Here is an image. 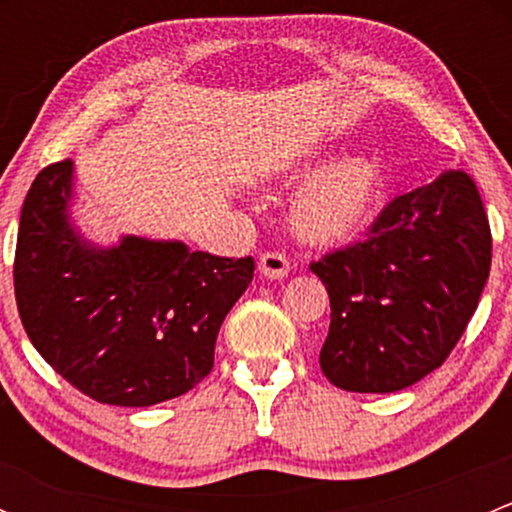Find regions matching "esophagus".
Wrapping results in <instances>:
<instances>
[{
	"label": "esophagus",
	"mask_w": 512,
	"mask_h": 512,
	"mask_svg": "<svg viewBox=\"0 0 512 512\" xmlns=\"http://www.w3.org/2000/svg\"><path fill=\"white\" fill-rule=\"evenodd\" d=\"M257 267H260V275L267 277V280H285L289 272V260L280 252H265V255H260Z\"/></svg>",
	"instance_id": "obj_1"
}]
</instances>
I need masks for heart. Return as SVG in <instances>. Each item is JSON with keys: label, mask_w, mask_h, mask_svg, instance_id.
Here are the masks:
<instances>
[{"label": "heart", "mask_w": 512, "mask_h": 512, "mask_svg": "<svg viewBox=\"0 0 512 512\" xmlns=\"http://www.w3.org/2000/svg\"><path fill=\"white\" fill-rule=\"evenodd\" d=\"M386 195L379 158L347 153L314 170L292 195L287 225L309 247H342L364 235Z\"/></svg>", "instance_id": "obj_1"}]
</instances>
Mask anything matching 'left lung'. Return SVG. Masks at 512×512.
<instances>
[{"instance_id": "1", "label": "left lung", "mask_w": 512, "mask_h": 512, "mask_svg": "<svg viewBox=\"0 0 512 512\" xmlns=\"http://www.w3.org/2000/svg\"><path fill=\"white\" fill-rule=\"evenodd\" d=\"M332 304L324 376L359 394H391L446 361L490 272V227L476 183L443 170L391 200L364 242L312 265Z\"/></svg>"}]
</instances>
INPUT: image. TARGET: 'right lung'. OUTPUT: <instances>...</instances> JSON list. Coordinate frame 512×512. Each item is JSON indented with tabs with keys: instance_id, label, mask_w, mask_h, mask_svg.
<instances>
[{
	"instance_id": "1",
	"label": "right lung",
	"mask_w": 512,
	"mask_h": 512,
	"mask_svg": "<svg viewBox=\"0 0 512 512\" xmlns=\"http://www.w3.org/2000/svg\"><path fill=\"white\" fill-rule=\"evenodd\" d=\"M74 185V160L49 165L19 218L14 294L34 349L101 404L183 396L213 369L220 324L255 260L141 235L98 245L76 225Z\"/></svg>"
}]
</instances>
